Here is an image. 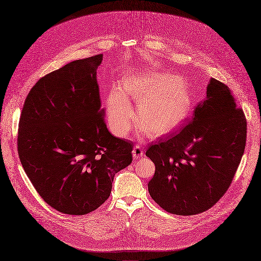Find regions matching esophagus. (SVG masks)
I'll return each mask as SVG.
<instances>
[{
    "mask_svg": "<svg viewBox=\"0 0 261 261\" xmlns=\"http://www.w3.org/2000/svg\"><path fill=\"white\" fill-rule=\"evenodd\" d=\"M133 158L134 159H139V158H141L142 156H143V151H142V148L139 146V145H136L134 148H133Z\"/></svg>",
    "mask_w": 261,
    "mask_h": 261,
    "instance_id": "34e87169",
    "label": "esophagus"
}]
</instances>
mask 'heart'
<instances>
[{"label":"heart","instance_id":"obj_1","mask_svg":"<svg viewBox=\"0 0 261 261\" xmlns=\"http://www.w3.org/2000/svg\"><path fill=\"white\" fill-rule=\"evenodd\" d=\"M121 88L138 102V126L151 138H159L174 132L191 113L192 97L189 87L173 74H128L122 80ZM124 93L113 90L106 103L108 125L119 137L126 136L135 123L134 108Z\"/></svg>","mask_w":261,"mask_h":261}]
</instances>
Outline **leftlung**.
Wrapping results in <instances>:
<instances>
[{"label": "left lung", "instance_id": "left-lung-1", "mask_svg": "<svg viewBox=\"0 0 261 261\" xmlns=\"http://www.w3.org/2000/svg\"><path fill=\"white\" fill-rule=\"evenodd\" d=\"M246 119L230 89L212 79L192 120L166 140L148 145L155 164L147 188L166 212L192 216L212 208L229 188L244 153Z\"/></svg>", "mask_w": 261, "mask_h": 261}]
</instances>
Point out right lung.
<instances>
[{
	"instance_id": "obj_1",
	"label": "right lung",
	"mask_w": 261,
	"mask_h": 261,
	"mask_svg": "<svg viewBox=\"0 0 261 261\" xmlns=\"http://www.w3.org/2000/svg\"><path fill=\"white\" fill-rule=\"evenodd\" d=\"M103 55L71 61L41 77L24 102L18 153L44 202L83 216L110 195L116 173L132 164L133 144L107 129L96 69Z\"/></svg>"
}]
</instances>
